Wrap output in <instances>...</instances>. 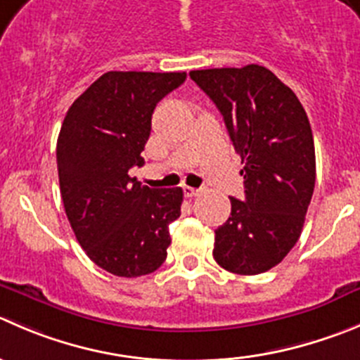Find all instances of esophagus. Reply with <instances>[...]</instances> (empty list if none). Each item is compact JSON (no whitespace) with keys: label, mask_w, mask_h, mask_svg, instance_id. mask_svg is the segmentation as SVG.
<instances>
[{"label":"esophagus","mask_w":360,"mask_h":360,"mask_svg":"<svg viewBox=\"0 0 360 360\" xmlns=\"http://www.w3.org/2000/svg\"><path fill=\"white\" fill-rule=\"evenodd\" d=\"M200 193H201L200 189H194V187L184 186V194H186L187 198H194V196H198V194H200Z\"/></svg>","instance_id":"esophagus-1"}]
</instances>
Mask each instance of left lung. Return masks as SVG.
Here are the masks:
<instances>
[{
  "mask_svg": "<svg viewBox=\"0 0 360 360\" xmlns=\"http://www.w3.org/2000/svg\"><path fill=\"white\" fill-rule=\"evenodd\" d=\"M189 75L217 105L244 162L245 198H229L231 214L215 229L214 258L240 276L266 272L297 244L313 196L309 120L297 95L262 65Z\"/></svg>",
  "mask_w": 360,
  "mask_h": 360,
  "instance_id": "left-lung-1",
  "label": "left lung"
}]
</instances>
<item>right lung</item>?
<instances>
[{
    "mask_svg": "<svg viewBox=\"0 0 360 360\" xmlns=\"http://www.w3.org/2000/svg\"><path fill=\"white\" fill-rule=\"evenodd\" d=\"M186 72H105L67 111L56 145L65 214L88 258L120 277L164 263L169 222L184 193L150 189L131 176L152 131L157 102L186 81Z\"/></svg>",
    "mask_w": 360,
    "mask_h": 360,
    "instance_id": "add662e5",
    "label": "right lung"
}]
</instances>
